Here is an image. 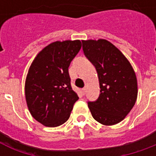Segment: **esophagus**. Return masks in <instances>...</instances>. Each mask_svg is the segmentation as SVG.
I'll list each match as a JSON object with an SVG mask.
<instances>
[{
	"mask_svg": "<svg viewBox=\"0 0 156 156\" xmlns=\"http://www.w3.org/2000/svg\"><path fill=\"white\" fill-rule=\"evenodd\" d=\"M81 93H82V94L84 95V94H85V88H82V89H81Z\"/></svg>",
	"mask_w": 156,
	"mask_h": 156,
	"instance_id": "obj_1",
	"label": "esophagus"
}]
</instances>
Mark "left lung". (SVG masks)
<instances>
[{"label":"left lung","instance_id":"1","mask_svg":"<svg viewBox=\"0 0 156 156\" xmlns=\"http://www.w3.org/2000/svg\"><path fill=\"white\" fill-rule=\"evenodd\" d=\"M82 42L84 55L96 68L100 88L98 99L88 102L92 116L104 125L118 124L136 102L135 73L124 55L107 40Z\"/></svg>","mask_w":156,"mask_h":156}]
</instances>
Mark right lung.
Returning a JSON list of instances; mask_svg holds the SVG:
<instances>
[{
	"label": "right lung",
	"instance_id": "add662e5",
	"mask_svg": "<svg viewBox=\"0 0 156 156\" xmlns=\"http://www.w3.org/2000/svg\"><path fill=\"white\" fill-rule=\"evenodd\" d=\"M82 42L54 41L37 55L26 78L27 105L32 117L47 127H57L70 117L78 94L71 87L68 68Z\"/></svg>",
	"mask_w": 156,
	"mask_h": 156
}]
</instances>
